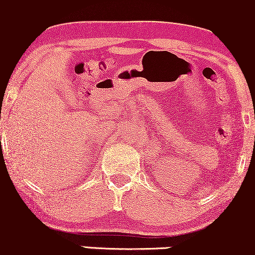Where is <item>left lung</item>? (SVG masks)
<instances>
[{"label":"left lung","instance_id":"left-lung-1","mask_svg":"<svg viewBox=\"0 0 255 255\" xmlns=\"http://www.w3.org/2000/svg\"><path fill=\"white\" fill-rule=\"evenodd\" d=\"M254 138H255V137H254Z\"/></svg>","mask_w":255,"mask_h":255}]
</instances>
